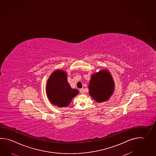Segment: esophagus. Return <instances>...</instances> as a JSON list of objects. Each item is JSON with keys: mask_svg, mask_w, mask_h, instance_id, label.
I'll list each match as a JSON object with an SVG mask.
<instances>
[{"mask_svg": "<svg viewBox=\"0 0 156 156\" xmlns=\"http://www.w3.org/2000/svg\"><path fill=\"white\" fill-rule=\"evenodd\" d=\"M80 92L81 94H84V89L83 88H80Z\"/></svg>", "mask_w": 156, "mask_h": 156, "instance_id": "obj_1", "label": "esophagus"}]
</instances>
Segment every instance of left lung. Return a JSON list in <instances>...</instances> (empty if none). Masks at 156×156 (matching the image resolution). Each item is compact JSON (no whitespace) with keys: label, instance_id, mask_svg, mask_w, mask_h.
<instances>
[{"label":"left lung","instance_id":"obj_1","mask_svg":"<svg viewBox=\"0 0 156 156\" xmlns=\"http://www.w3.org/2000/svg\"><path fill=\"white\" fill-rule=\"evenodd\" d=\"M114 80L107 69L92 74L88 86L89 93L98 103L107 101L115 91Z\"/></svg>","mask_w":156,"mask_h":156}]
</instances>
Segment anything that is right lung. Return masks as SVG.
<instances>
[{"mask_svg":"<svg viewBox=\"0 0 156 156\" xmlns=\"http://www.w3.org/2000/svg\"><path fill=\"white\" fill-rule=\"evenodd\" d=\"M46 93L51 104L58 107H66L72 99L78 94L77 89L70 87L64 70H54L49 77L46 85Z\"/></svg>","mask_w":156,"mask_h":156,"instance_id":"obj_1","label":"right lung"}]
</instances>
